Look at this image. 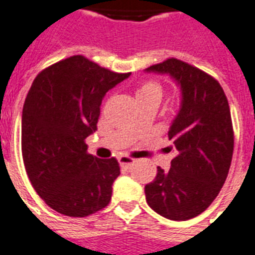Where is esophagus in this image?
Returning <instances> with one entry per match:
<instances>
[{"label": "esophagus", "mask_w": 255, "mask_h": 255, "mask_svg": "<svg viewBox=\"0 0 255 255\" xmlns=\"http://www.w3.org/2000/svg\"><path fill=\"white\" fill-rule=\"evenodd\" d=\"M119 163H121V166L126 167V169H129L134 163V160L128 156H121L119 157Z\"/></svg>", "instance_id": "34e87169"}]
</instances>
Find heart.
I'll return each mask as SVG.
<instances>
[{"mask_svg":"<svg viewBox=\"0 0 255 255\" xmlns=\"http://www.w3.org/2000/svg\"><path fill=\"white\" fill-rule=\"evenodd\" d=\"M163 95V89L154 80H145L138 85L136 89V98L137 101H154L160 103Z\"/></svg>","mask_w":255,"mask_h":255,"instance_id":"heart-1","label":"heart"}]
</instances>
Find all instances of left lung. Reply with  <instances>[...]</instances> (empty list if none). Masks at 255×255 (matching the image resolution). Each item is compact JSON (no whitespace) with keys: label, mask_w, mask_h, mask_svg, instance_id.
Returning <instances> with one entry per match:
<instances>
[{"label":"left lung","mask_w":255,"mask_h":255,"mask_svg":"<svg viewBox=\"0 0 255 255\" xmlns=\"http://www.w3.org/2000/svg\"><path fill=\"white\" fill-rule=\"evenodd\" d=\"M145 70L169 74L182 92L167 133L177 156L169 171L157 167L146 203L169 220L185 221L210 207L228 177L235 146L228 99L212 76L174 57Z\"/></svg>","instance_id":"1"}]
</instances>
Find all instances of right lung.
<instances>
[{"instance_id": "obj_1", "label": "right lung", "mask_w": 255, "mask_h": 255, "mask_svg": "<svg viewBox=\"0 0 255 255\" xmlns=\"http://www.w3.org/2000/svg\"><path fill=\"white\" fill-rule=\"evenodd\" d=\"M131 73H115L76 55L36 76L22 111V156L38 195L59 214L85 217L107 206L121 174L115 158L88 153L101 103Z\"/></svg>"}]
</instances>
